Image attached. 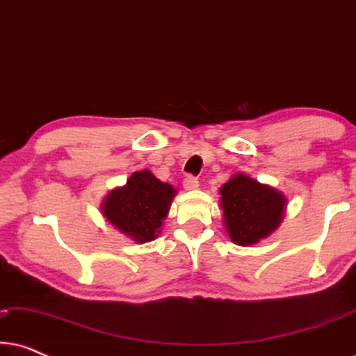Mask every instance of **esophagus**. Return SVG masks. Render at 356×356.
<instances>
[{
	"mask_svg": "<svg viewBox=\"0 0 356 356\" xmlns=\"http://www.w3.org/2000/svg\"><path fill=\"white\" fill-rule=\"evenodd\" d=\"M183 186H184V189H188V191H193V189H197V188H199L197 178H194L193 175H188V177L183 179Z\"/></svg>",
	"mask_w": 356,
	"mask_h": 356,
	"instance_id": "esophagus-1",
	"label": "esophagus"
}]
</instances>
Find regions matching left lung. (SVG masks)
Returning a JSON list of instances; mask_svg holds the SVG:
<instances>
[{"label":"left lung","mask_w":356,"mask_h":356,"mask_svg":"<svg viewBox=\"0 0 356 356\" xmlns=\"http://www.w3.org/2000/svg\"><path fill=\"white\" fill-rule=\"evenodd\" d=\"M228 236L240 246L254 245L280 225L285 196L246 175H235L220 188Z\"/></svg>","instance_id":"1"}]
</instances>
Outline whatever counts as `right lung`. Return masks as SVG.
Returning a JSON list of instances; mask_svg holds the SVG:
<instances>
[{
  "mask_svg": "<svg viewBox=\"0 0 356 356\" xmlns=\"http://www.w3.org/2000/svg\"><path fill=\"white\" fill-rule=\"evenodd\" d=\"M172 184L162 183L149 170L133 173L126 186L105 197L102 212L111 225L138 243L155 240L175 196Z\"/></svg>",
  "mask_w": 356,
  "mask_h": 356,
  "instance_id": "1",
  "label": "right lung"
}]
</instances>
